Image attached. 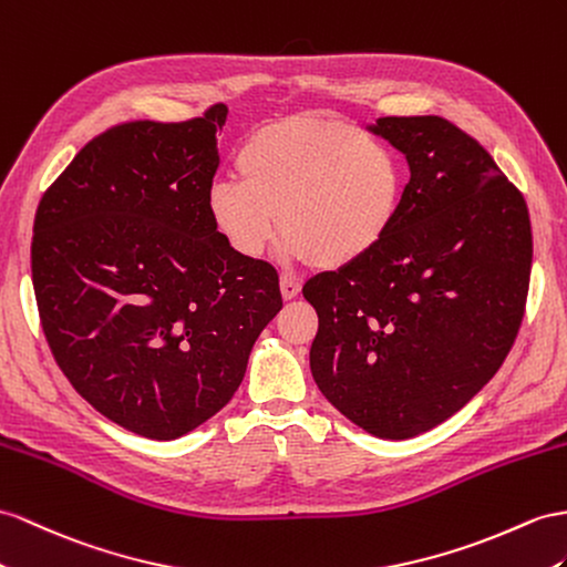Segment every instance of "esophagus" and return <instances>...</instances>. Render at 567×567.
I'll use <instances>...</instances> for the list:
<instances>
[{"label":"esophagus","instance_id":"1","mask_svg":"<svg viewBox=\"0 0 567 567\" xmlns=\"http://www.w3.org/2000/svg\"><path fill=\"white\" fill-rule=\"evenodd\" d=\"M280 292H282V299H295L299 292H301V285H299V280H295V278H289V275H282L280 278Z\"/></svg>","mask_w":567,"mask_h":567}]
</instances>
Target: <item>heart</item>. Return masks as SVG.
I'll return each instance as SVG.
<instances>
[{"mask_svg": "<svg viewBox=\"0 0 567 567\" xmlns=\"http://www.w3.org/2000/svg\"><path fill=\"white\" fill-rule=\"evenodd\" d=\"M239 177H217L206 210L241 258L282 239L287 260L344 268L379 249L393 229L404 174L388 143L338 122L268 124L237 153Z\"/></svg>", "mask_w": 567, "mask_h": 567, "instance_id": "heart-1", "label": "heart"}]
</instances>
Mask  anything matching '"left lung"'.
Masks as SVG:
<instances>
[{"instance_id": "1", "label": "left lung", "mask_w": 567, "mask_h": 567, "mask_svg": "<svg viewBox=\"0 0 567 567\" xmlns=\"http://www.w3.org/2000/svg\"><path fill=\"white\" fill-rule=\"evenodd\" d=\"M410 184L379 249L303 285L318 313L311 373L352 424L408 441L457 414L515 342L532 270L525 198L443 117L369 124Z\"/></svg>"}]
</instances>
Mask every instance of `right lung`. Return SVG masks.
Returning <instances> with one entry per match:
<instances>
[{"label": "right lung", "instance_id": "1", "mask_svg": "<svg viewBox=\"0 0 567 567\" xmlns=\"http://www.w3.org/2000/svg\"><path fill=\"white\" fill-rule=\"evenodd\" d=\"M227 107L93 138L42 196L31 246L42 330L76 393L117 426L174 441L237 393L282 309L278 272L206 210Z\"/></svg>", "mask_w": 567, "mask_h": 567}]
</instances>
